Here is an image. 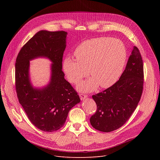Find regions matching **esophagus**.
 Instances as JSON below:
<instances>
[{
  "instance_id": "1",
  "label": "esophagus",
  "mask_w": 160,
  "mask_h": 160,
  "mask_svg": "<svg viewBox=\"0 0 160 160\" xmlns=\"http://www.w3.org/2000/svg\"><path fill=\"white\" fill-rule=\"evenodd\" d=\"M79 96H80V99H81L82 100H84L86 98L88 97V95H87L83 94V93L79 94Z\"/></svg>"
}]
</instances>
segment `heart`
<instances>
[{
    "mask_svg": "<svg viewBox=\"0 0 160 160\" xmlns=\"http://www.w3.org/2000/svg\"><path fill=\"white\" fill-rule=\"evenodd\" d=\"M74 55L77 59L69 56L65 58L63 71L72 83H78L89 72L91 77L78 85L80 91L87 92L95 90L98 86L102 88L113 86L120 77L127 60L124 43L108 37L82 42L76 48Z\"/></svg>",
    "mask_w": 160,
    "mask_h": 160,
    "instance_id": "obj_1",
    "label": "heart"
}]
</instances>
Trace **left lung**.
Listing matches in <instances>:
<instances>
[{
	"instance_id": "left-lung-1",
	"label": "left lung",
	"mask_w": 160,
	"mask_h": 160,
	"mask_svg": "<svg viewBox=\"0 0 160 160\" xmlns=\"http://www.w3.org/2000/svg\"><path fill=\"white\" fill-rule=\"evenodd\" d=\"M143 64L138 47L134 46L119 80L92 98L97 112L90 118L94 128L110 132L119 128L136 110L143 88Z\"/></svg>"
}]
</instances>
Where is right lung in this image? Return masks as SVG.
Here are the masks:
<instances>
[{"label": "right lung", "instance_id": "add662e5", "mask_svg": "<svg viewBox=\"0 0 160 160\" xmlns=\"http://www.w3.org/2000/svg\"><path fill=\"white\" fill-rule=\"evenodd\" d=\"M67 35L65 31L41 30L21 48L16 59L15 89L19 102L30 122L44 132L61 128L71 109L80 102L62 71ZM39 57L53 63L51 80L42 88H33L29 76V61Z\"/></svg>", "mask_w": 160, "mask_h": 160}]
</instances>
